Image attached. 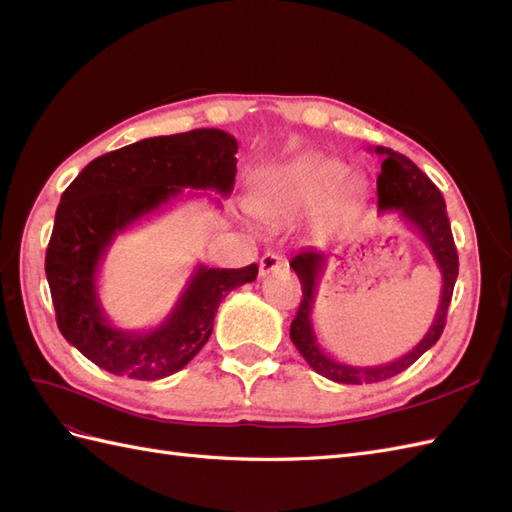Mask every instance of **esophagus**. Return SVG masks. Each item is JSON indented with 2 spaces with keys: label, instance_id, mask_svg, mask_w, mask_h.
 <instances>
[{
  "label": "esophagus",
  "instance_id": "obj_1",
  "mask_svg": "<svg viewBox=\"0 0 512 512\" xmlns=\"http://www.w3.org/2000/svg\"><path fill=\"white\" fill-rule=\"evenodd\" d=\"M280 267H284V258L280 254H275V252H267L265 256L260 258L258 271H260V275H269V273L277 271Z\"/></svg>",
  "mask_w": 512,
  "mask_h": 512
}]
</instances>
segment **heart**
Here are the masks:
<instances>
[{
  "instance_id": "heart-1",
  "label": "heart",
  "mask_w": 512,
  "mask_h": 512,
  "mask_svg": "<svg viewBox=\"0 0 512 512\" xmlns=\"http://www.w3.org/2000/svg\"><path fill=\"white\" fill-rule=\"evenodd\" d=\"M348 175V166L331 158H309L267 170L256 183L252 209L260 220L277 222L312 209L329 198ZM356 190V183L350 185Z\"/></svg>"
}]
</instances>
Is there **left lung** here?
<instances>
[{
	"label": "left lung",
	"instance_id": "8db88e82",
	"mask_svg": "<svg viewBox=\"0 0 512 512\" xmlns=\"http://www.w3.org/2000/svg\"><path fill=\"white\" fill-rule=\"evenodd\" d=\"M374 151L384 158L382 173L378 175V211H395L401 220L421 235L440 269L442 292L438 312L429 331L408 354L382 365H348L335 361L333 356L320 348L312 322L316 290L322 271L327 267V254L316 250V247H305V250L294 256L290 260V267L299 275L303 286V299L297 316H294L290 324V339L316 374L339 384H374L389 380L408 369L414 361L421 359L438 342L444 331L448 305H451L453 288L459 273V258L455 250L451 222H448L446 205L440 190L410 158L401 156V153L389 147H376Z\"/></svg>",
	"mask_w": 512,
	"mask_h": 512
}]
</instances>
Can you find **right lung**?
<instances>
[{
  "instance_id": "obj_1",
  "label": "right lung",
  "mask_w": 512,
  "mask_h": 512,
  "mask_svg": "<svg viewBox=\"0 0 512 512\" xmlns=\"http://www.w3.org/2000/svg\"><path fill=\"white\" fill-rule=\"evenodd\" d=\"M237 149L235 136L215 128L145 138L89 162L61 194L44 260L57 327L108 374L160 380L183 369L207 344L226 294L256 280L258 265H198L170 314L149 331L115 327L98 294L100 265L117 235L179 198L183 188L228 196Z\"/></svg>"
}]
</instances>
